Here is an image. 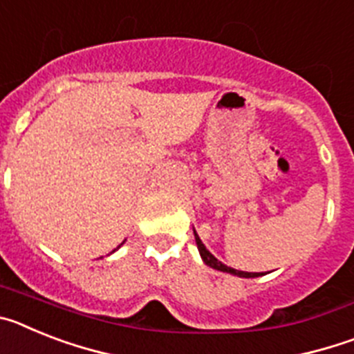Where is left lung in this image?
Masks as SVG:
<instances>
[{"mask_svg": "<svg viewBox=\"0 0 354 354\" xmlns=\"http://www.w3.org/2000/svg\"><path fill=\"white\" fill-rule=\"evenodd\" d=\"M193 234H195V243H196V246H198L200 257H202L204 264H207L209 268H212V270L223 271V273H230V274H234V277H239V278H257V277H262V274H264V273H248V271H239V270H234V268H228V266H225L223 262L218 261V259H216L214 255H212V253L205 248V245L202 243V239L198 237V234H196L195 228H193Z\"/></svg>", "mask_w": 354, "mask_h": 354, "instance_id": "obj_1", "label": "left lung"}]
</instances>
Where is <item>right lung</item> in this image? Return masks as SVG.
<instances>
[{"label": "right lung", "mask_w": 354, "mask_h": 354, "mask_svg": "<svg viewBox=\"0 0 354 354\" xmlns=\"http://www.w3.org/2000/svg\"><path fill=\"white\" fill-rule=\"evenodd\" d=\"M122 245H124V243H122ZM118 248H120V246H118ZM113 252H115V250H113Z\"/></svg>", "instance_id": "1"}]
</instances>
